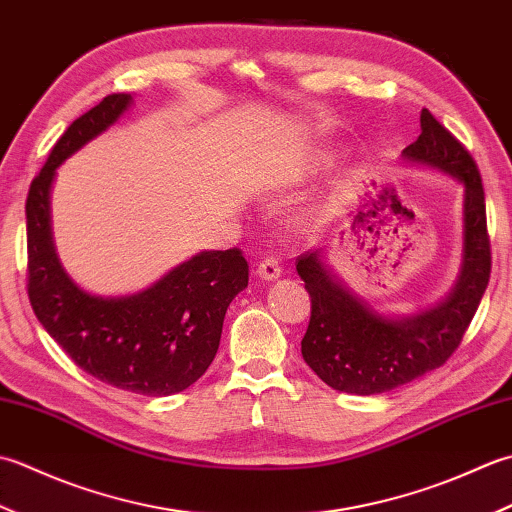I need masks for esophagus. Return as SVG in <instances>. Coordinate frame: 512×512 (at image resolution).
I'll return each mask as SVG.
<instances>
[{
  "instance_id": "obj_1",
  "label": "esophagus",
  "mask_w": 512,
  "mask_h": 512,
  "mask_svg": "<svg viewBox=\"0 0 512 512\" xmlns=\"http://www.w3.org/2000/svg\"><path fill=\"white\" fill-rule=\"evenodd\" d=\"M280 274H283V269H280V263L276 258H265L256 269V276L260 280H276L280 278Z\"/></svg>"
}]
</instances>
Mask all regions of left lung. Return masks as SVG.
<instances>
[{"label":"left lung","instance_id":"obj_1","mask_svg":"<svg viewBox=\"0 0 512 512\" xmlns=\"http://www.w3.org/2000/svg\"><path fill=\"white\" fill-rule=\"evenodd\" d=\"M420 128L417 141L402 150V161L451 176L464 190L462 263L453 289L429 309L384 316L333 269L327 249H309L296 260L311 298L302 358L322 382L342 393H384L442 367L460 347L488 285L490 245L477 165L426 108Z\"/></svg>","mask_w":512,"mask_h":512}]
</instances>
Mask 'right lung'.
<instances>
[{
    "mask_svg": "<svg viewBox=\"0 0 512 512\" xmlns=\"http://www.w3.org/2000/svg\"><path fill=\"white\" fill-rule=\"evenodd\" d=\"M132 101V95H108L72 121L30 185L28 298L41 327L92 378L139 395H172L212 364L225 311L249 280L243 254L236 247L198 252L137 294L97 296L72 280L52 238L57 168L112 128Z\"/></svg>",
    "mask_w": 512,
    "mask_h": 512,
    "instance_id": "right-lung-1",
    "label": "right lung"
}]
</instances>
